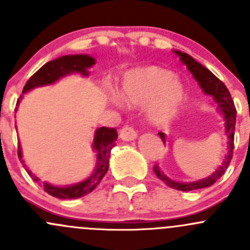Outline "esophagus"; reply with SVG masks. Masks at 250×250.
Returning a JSON list of instances; mask_svg holds the SVG:
<instances>
[{
    "label": "esophagus",
    "mask_w": 250,
    "mask_h": 250,
    "mask_svg": "<svg viewBox=\"0 0 250 250\" xmlns=\"http://www.w3.org/2000/svg\"><path fill=\"white\" fill-rule=\"evenodd\" d=\"M120 137L121 139L125 141H132L138 137V133L132 125H125V127L120 130Z\"/></svg>",
    "instance_id": "obj_1"
}]
</instances>
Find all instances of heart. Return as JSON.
<instances>
[{
    "label": "heart",
    "mask_w": 250,
    "mask_h": 250,
    "mask_svg": "<svg viewBox=\"0 0 250 250\" xmlns=\"http://www.w3.org/2000/svg\"><path fill=\"white\" fill-rule=\"evenodd\" d=\"M120 97L128 105H143L153 100L151 117L155 122L172 118L185 97L179 77L157 66L143 67L127 72L120 85ZM115 103L118 104V100Z\"/></svg>",
    "instance_id": "heart-1"
}]
</instances>
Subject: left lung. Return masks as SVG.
Here are the masks:
<instances>
[{"instance_id":"left-lung-1","label":"left lung","mask_w":250,"mask_h":250,"mask_svg":"<svg viewBox=\"0 0 250 250\" xmlns=\"http://www.w3.org/2000/svg\"><path fill=\"white\" fill-rule=\"evenodd\" d=\"M174 52L180 57V60L186 65L188 71L192 74L193 78L197 81L203 92L214 98L215 103L218 104L219 111L224 116V121H225V135L228 138V153L225 155V158L223 160L221 165L216 168L215 172L211 174L210 176H208V178L202 179V180L193 181V183H178V181H174L172 179L168 178V176H166L165 174L161 172L160 167L157 165L153 167V172L157 175V178L161 179L167 186L179 191H192L211 186L216 180H219L223 176V174L228 169L229 165H230L231 160H232L237 111L236 107H234L233 100L231 98L229 89L213 72L209 71L207 67H204L200 62H196L192 57H190L186 53H181L179 50H174ZM158 135H160L163 143L166 144V135L163 133H158Z\"/></svg>"}]
</instances>
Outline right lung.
I'll return each instance as SVG.
<instances>
[{
  "label": "right lung",
  "instance_id": "right-lung-1",
  "mask_svg": "<svg viewBox=\"0 0 250 250\" xmlns=\"http://www.w3.org/2000/svg\"><path fill=\"white\" fill-rule=\"evenodd\" d=\"M94 64V58L85 54L64 55V57L58 58V59L50 60V62L44 64L41 69L37 70V71L29 78L26 84L24 85L22 93L25 94V93L34 89V88L52 84V83L57 82V81L60 80L62 77L67 76V75L70 74H74V72L75 74L83 75V76H88V75H89L88 69L92 67ZM20 99H21V97H20ZM20 99L18 100L17 105L19 104ZM117 137L118 135L115 128L100 127L99 129L95 130L94 141H93V148H94V151L97 152V167H95L94 172L92 173V175H90L89 178L81 181V183L75 184V185L54 186L46 183V181H44V183H41L39 176H36L31 170L27 169L25 165L24 167L25 169H26L27 174L32 178V180L41 184L43 190L46 191L47 193H49L50 196H53V197L60 198V200H72V198L83 197V196L92 192V191L99 185L102 179L104 178V175L106 174L107 169H109L110 152L111 150H112L113 146H115V141L117 140ZM18 156H19V160L21 161V163H24L20 145L19 147H18Z\"/></svg>",
  "mask_w": 250,
  "mask_h": 250
}]
</instances>
